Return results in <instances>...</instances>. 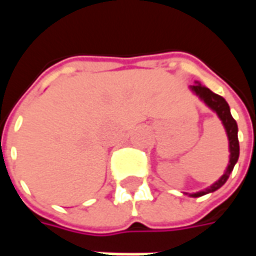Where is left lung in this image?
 I'll list each match as a JSON object with an SVG mask.
<instances>
[{"label":"left lung","instance_id":"8db88e82","mask_svg":"<svg viewBox=\"0 0 256 256\" xmlns=\"http://www.w3.org/2000/svg\"><path fill=\"white\" fill-rule=\"evenodd\" d=\"M190 90L193 92V94L198 96V98L203 101L206 106H208L210 110H212V111L218 115V118L220 119V122L224 124V128H225L226 136H228V140H229V152H230V155H229V164L226 167V172H224V176H222L218 181H215L211 186L204 189V190H198V192L190 193V194H189L190 198H200V196H204V194H207V193L215 192L216 189H220V186L228 181L230 172H233V167H234V164H236L237 160H238L240 145H238V138H237V132H238L237 123L236 120L233 119V116H232L230 108H229V104L226 102L225 98L220 97V96L215 94V93H212L208 88L203 86L200 82H196V84H192V86H190ZM185 194H188V193H185Z\"/></svg>","mask_w":256,"mask_h":256}]
</instances>
